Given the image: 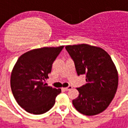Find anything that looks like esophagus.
I'll return each mask as SVG.
<instances>
[{
	"instance_id": "esophagus-1",
	"label": "esophagus",
	"mask_w": 128,
	"mask_h": 128,
	"mask_svg": "<svg viewBox=\"0 0 128 128\" xmlns=\"http://www.w3.org/2000/svg\"><path fill=\"white\" fill-rule=\"evenodd\" d=\"M72 88V86H68V87L63 88V90H64L65 91H68V90H71Z\"/></svg>"
}]
</instances>
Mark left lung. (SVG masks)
I'll return each mask as SVG.
<instances>
[{"label":"left lung","mask_w":128,"mask_h":128,"mask_svg":"<svg viewBox=\"0 0 128 128\" xmlns=\"http://www.w3.org/2000/svg\"><path fill=\"white\" fill-rule=\"evenodd\" d=\"M78 76L85 74L86 84L77 90L79 96L72 100L77 110L86 116L104 111L113 100L118 84L116 66L102 48L88 44L66 46Z\"/></svg>","instance_id":"left-lung-1"}]
</instances>
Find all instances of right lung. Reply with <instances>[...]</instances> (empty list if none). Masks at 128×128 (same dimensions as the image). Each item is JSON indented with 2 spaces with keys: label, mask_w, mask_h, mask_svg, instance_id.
Wrapping results in <instances>:
<instances>
[{
  "label": "right lung",
  "mask_w": 128,
  "mask_h": 128,
  "mask_svg": "<svg viewBox=\"0 0 128 128\" xmlns=\"http://www.w3.org/2000/svg\"><path fill=\"white\" fill-rule=\"evenodd\" d=\"M64 48L44 47L30 50L18 59L10 77L11 90L17 103L28 113L42 114L55 104L61 90L43 84L53 62Z\"/></svg>",
  "instance_id": "1"
}]
</instances>
